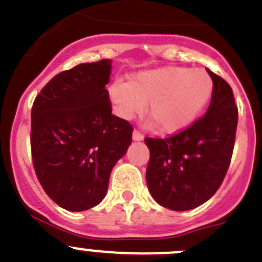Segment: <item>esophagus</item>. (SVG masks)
I'll use <instances>...</instances> for the list:
<instances>
[{
  "mask_svg": "<svg viewBox=\"0 0 262 262\" xmlns=\"http://www.w3.org/2000/svg\"><path fill=\"white\" fill-rule=\"evenodd\" d=\"M133 139L135 141H141L144 139V136L141 135L140 133H139V131H136V129H134V133H133Z\"/></svg>",
  "mask_w": 262,
  "mask_h": 262,
  "instance_id": "34e87169",
  "label": "esophagus"
}]
</instances>
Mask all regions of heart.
Masks as SVG:
<instances>
[{
  "label": "heart",
  "mask_w": 262,
  "mask_h": 262,
  "mask_svg": "<svg viewBox=\"0 0 262 262\" xmlns=\"http://www.w3.org/2000/svg\"><path fill=\"white\" fill-rule=\"evenodd\" d=\"M214 85L205 70L188 67H162L140 71L128 81H114L109 97L115 112L129 119L147 113L160 133L177 134L191 126L204 112L213 96Z\"/></svg>",
  "instance_id": "1"
}]
</instances>
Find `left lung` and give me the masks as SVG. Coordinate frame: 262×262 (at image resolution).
Wrapping results in <instances>:
<instances>
[{"label":"left lung","instance_id":"8db88e82","mask_svg":"<svg viewBox=\"0 0 262 262\" xmlns=\"http://www.w3.org/2000/svg\"><path fill=\"white\" fill-rule=\"evenodd\" d=\"M214 85L205 115L166 139H145L150 158L147 184L152 198L167 209L198 208L220 188L231 161L237 107L227 81L208 70Z\"/></svg>","mask_w":262,"mask_h":262}]
</instances>
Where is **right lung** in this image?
Segmentation results:
<instances>
[{"label": "right lung", "instance_id": "obj_1", "mask_svg": "<svg viewBox=\"0 0 262 262\" xmlns=\"http://www.w3.org/2000/svg\"><path fill=\"white\" fill-rule=\"evenodd\" d=\"M112 59L80 63L56 75L31 112V149L47 195L70 212L102 201L110 172L126 155L133 126L112 114Z\"/></svg>", "mask_w": 262, "mask_h": 262}]
</instances>
